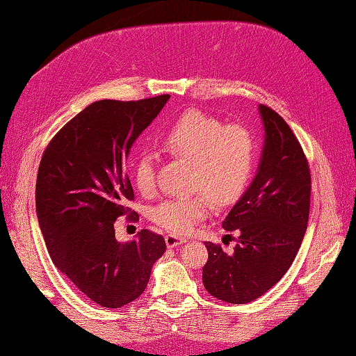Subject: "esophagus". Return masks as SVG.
Here are the masks:
<instances>
[{"label": "esophagus", "instance_id": "1", "mask_svg": "<svg viewBox=\"0 0 356 356\" xmlns=\"http://www.w3.org/2000/svg\"><path fill=\"white\" fill-rule=\"evenodd\" d=\"M165 242H166V247L174 248V247L182 245V243L186 242V241L184 238H179V236H176V234H166L165 236Z\"/></svg>", "mask_w": 356, "mask_h": 356}]
</instances>
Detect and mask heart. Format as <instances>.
<instances>
[{
    "mask_svg": "<svg viewBox=\"0 0 356 356\" xmlns=\"http://www.w3.org/2000/svg\"><path fill=\"white\" fill-rule=\"evenodd\" d=\"M159 143L176 159L193 163L190 197H174L152 208L151 218L172 234H188L211 210V199L229 205L247 190L253 177L256 145L239 124L225 127L219 118L191 109L159 137ZM137 190L151 194L156 188L154 159L143 154L134 170Z\"/></svg>",
    "mask_w": 356,
    "mask_h": 356,
    "instance_id": "1",
    "label": "heart"
}]
</instances>
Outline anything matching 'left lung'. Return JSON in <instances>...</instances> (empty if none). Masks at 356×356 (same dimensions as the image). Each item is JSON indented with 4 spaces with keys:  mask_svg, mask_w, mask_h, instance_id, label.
I'll return each instance as SVG.
<instances>
[{
    "mask_svg": "<svg viewBox=\"0 0 356 356\" xmlns=\"http://www.w3.org/2000/svg\"><path fill=\"white\" fill-rule=\"evenodd\" d=\"M266 143L256 177L225 220L238 232L234 252L207 242L202 281L208 293L229 304L262 296L295 261L307 229L312 176L301 143L284 118L261 104Z\"/></svg>",
    "mask_w": 356,
    "mask_h": 356,
    "instance_id": "left-lung-1",
    "label": "left lung"
}]
</instances>
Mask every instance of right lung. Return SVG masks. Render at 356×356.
I'll use <instances>...</instances> for the list:
<instances>
[{
	"mask_svg": "<svg viewBox=\"0 0 356 356\" xmlns=\"http://www.w3.org/2000/svg\"><path fill=\"white\" fill-rule=\"evenodd\" d=\"M170 95L137 102L99 100L71 118L41 157L35 204L47 252L90 301L118 309L140 296L165 253L163 236L142 229L120 243L114 224L132 216L134 190L124 170L132 143Z\"/></svg>",
	"mask_w": 356,
	"mask_h": 356,
	"instance_id": "obj_1",
	"label": "right lung"
}]
</instances>
